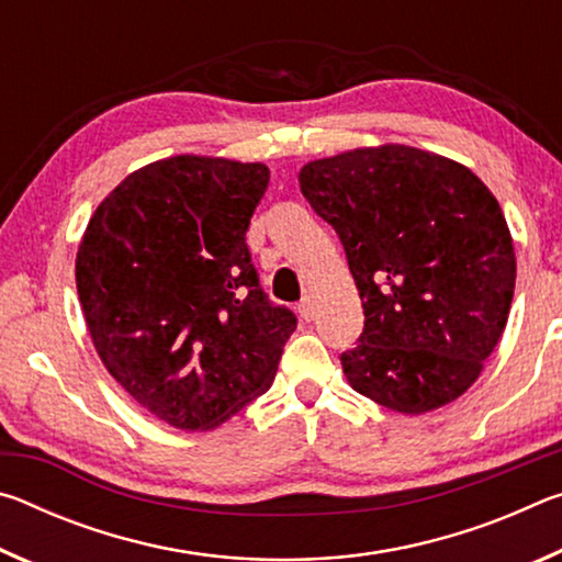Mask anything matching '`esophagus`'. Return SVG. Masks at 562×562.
I'll list each match as a JSON object with an SVG mask.
<instances>
[{
  "label": "esophagus",
  "mask_w": 562,
  "mask_h": 562,
  "mask_svg": "<svg viewBox=\"0 0 562 562\" xmlns=\"http://www.w3.org/2000/svg\"><path fill=\"white\" fill-rule=\"evenodd\" d=\"M297 312H300V317H302L304 322H312V317H315V307H312V300L304 297V300L297 304Z\"/></svg>",
  "instance_id": "obj_1"
}]
</instances>
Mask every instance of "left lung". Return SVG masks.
I'll return each mask as SVG.
<instances>
[{
	"mask_svg": "<svg viewBox=\"0 0 562 562\" xmlns=\"http://www.w3.org/2000/svg\"><path fill=\"white\" fill-rule=\"evenodd\" d=\"M300 190L345 245L364 331L341 355L347 382L392 412L451 404L506 329L516 252L479 176L386 144L310 160Z\"/></svg>",
	"mask_w": 562,
	"mask_h": 562,
	"instance_id": "8db88e82",
	"label": "left lung"
}]
</instances>
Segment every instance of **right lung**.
<instances>
[{"mask_svg": "<svg viewBox=\"0 0 562 562\" xmlns=\"http://www.w3.org/2000/svg\"><path fill=\"white\" fill-rule=\"evenodd\" d=\"M265 164L173 156L103 198L76 290L109 374L176 429L211 431L265 394L297 317L262 292L245 233Z\"/></svg>", "mask_w": 562, "mask_h": 562, "instance_id": "right-lung-1", "label": "right lung"}]
</instances>
